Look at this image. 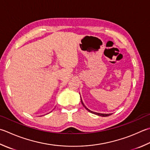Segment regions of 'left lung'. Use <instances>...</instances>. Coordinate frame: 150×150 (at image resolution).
Returning <instances> with one entry per match:
<instances>
[{"instance_id":"obj_1","label":"left lung","mask_w":150,"mask_h":150,"mask_svg":"<svg viewBox=\"0 0 150 150\" xmlns=\"http://www.w3.org/2000/svg\"><path fill=\"white\" fill-rule=\"evenodd\" d=\"M81 103H82V104H83V106H84V107L85 108H86V109L88 111H89V112H91V113H93V114H97V115H98V116H102V117H106V116H110V115H111V114H101V113H98V112H93V111H92V110H89L88 108H86V107L85 106V105H84V103H83V101H82V99H81Z\"/></svg>"}]
</instances>
